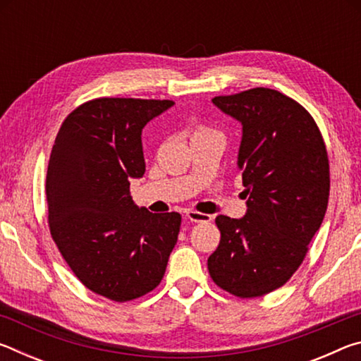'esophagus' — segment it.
<instances>
[{"label": "esophagus", "mask_w": 361, "mask_h": 361, "mask_svg": "<svg viewBox=\"0 0 361 361\" xmlns=\"http://www.w3.org/2000/svg\"><path fill=\"white\" fill-rule=\"evenodd\" d=\"M213 216L212 215H205V213L195 212V210H189L186 212V221L191 223H205V221H212Z\"/></svg>", "instance_id": "obj_1"}]
</instances>
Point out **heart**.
Wrapping results in <instances>:
<instances>
[{
    "label": "heart",
    "mask_w": 361,
    "mask_h": 361,
    "mask_svg": "<svg viewBox=\"0 0 361 361\" xmlns=\"http://www.w3.org/2000/svg\"><path fill=\"white\" fill-rule=\"evenodd\" d=\"M207 132H213L212 129H209V127H205V126H197L194 129V132H192V135H200V133H207Z\"/></svg>",
    "instance_id": "obj_1"
}]
</instances>
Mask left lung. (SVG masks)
<instances>
[{
  "instance_id": "8db88e82",
  "label": "left lung",
  "mask_w": 361,
  "mask_h": 361,
  "mask_svg": "<svg viewBox=\"0 0 361 361\" xmlns=\"http://www.w3.org/2000/svg\"><path fill=\"white\" fill-rule=\"evenodd\" d=\"M213 103L242 122L239 169L247 215L216 216L219 245L209 274L237 298H259L283 286L302 264L329 197L325 140L310 113L267 87L219 95Z\"/></svg>"
}]
</instances>
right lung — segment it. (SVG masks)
<instances>
[{"mask_svg":"<svg viewBox=\"0 0 361 361\" xmlns=\"http://www.w3.org/2000/svg\"><path fill=\"white\" fill-rule=\"evenodd\" d=\"M172 100L100 97L60 126L49 157V231L85 288L116 302L161 283L181 215L133 204L130 178L145 173L142 130Z\"/></svg>","mask_w":361,"mask_h":361,"instance_id":"obj_1","label":"right lung"}]
</instances>
